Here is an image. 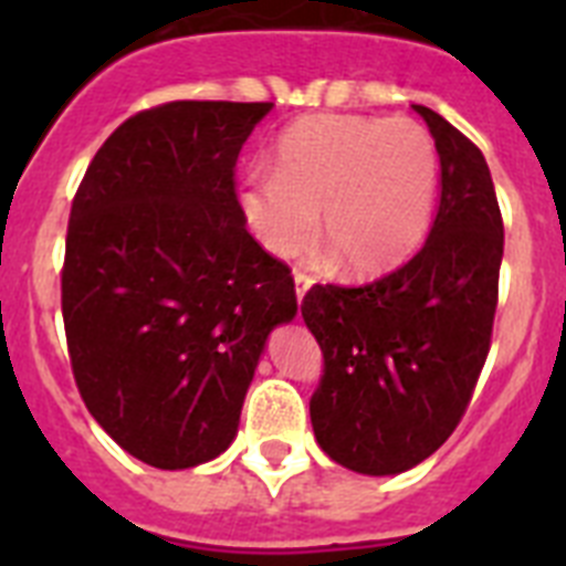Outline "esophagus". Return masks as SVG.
<instances>
[{"label": "esophagus", "mask_w": 566, "mask_h": 566, "mask_svg": "<svg viewBox=\"0 0 566 566\" xmlns=\"http://www.w3.org/2000/svg\"><path fill=\"white\" fill-rule=\"evenodd\" d=\"M314 280L308 277V274L303 272H294V292H297V303H303V297H306V292L312 289Z\"/></svg>", "instance_id": "esophagus-1"}]
</instances>
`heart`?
<instances>
[{"mask_svg":"<svg viewBox=\"0 0 566 566\" xmlns=\"http://www.w3.org/2000/svg\"><path fill=\"white\" fill-rule=\"evenodd\" d=\"M439 158L413 118L312 115L277 138L274 167L249 169L243 221L280 258L306 252L319 229L339 266L374 277L422 247L437 203Z\"/></svg>","mask_w":566,"mask_h":566,"instance_id":"b5f03b06","label":"heart"}]
</instances>
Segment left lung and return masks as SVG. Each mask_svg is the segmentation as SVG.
Instances as JSON below:
<instances>
[{
  "mask_svg": "<svg viewBox=\"0 0 566 566\" xmlns=\"http://www.w3.org/2000/svg\"><path fill=\"white\" fill-rule=\"evenodd\" d=\"M439 155V207L424 247L368 286H314L303 319L326 374L317 444L363 476H397L442 448L488 359L504 227L482 149L413 104Z\"/></svg>",
  "mask_w": 566,
  "mask_h": 566,
  "instance_id": "1",
  "label": "left lung"
}]
</instances>
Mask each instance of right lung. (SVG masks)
I'll list each match as a JSON object with an SVG mask.
<instances>
[{
  "label": "right lung",
  "mask_w": 566,
  "mask_h": 566,
  "mask_svg": "<svg viewBox=\"0 0 566 566\" xmlns=\"http://www.w3.org/2000/svg\"><path fill=\"white\" fill-rule=\"evenodd\" d=\"M274 104L172 102L133 115L70 209L62 314L87 411L129 457H221L269 334L297 314L286 263L247 232L238 155Z\"/></svg>",
  "instance_id": "obj_1"
}]
</instances>
